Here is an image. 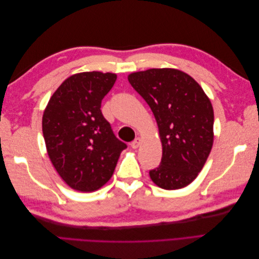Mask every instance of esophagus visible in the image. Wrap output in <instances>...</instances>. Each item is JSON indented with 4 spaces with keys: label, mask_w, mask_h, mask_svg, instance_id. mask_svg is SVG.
<instances>
[{
    "label": "esophagus",
    "mask_w": 259,
    "mask_h": 259,
    "mask_svg": "<svg viewBox=\"0 0 259 259\" xmlns=\"http://www.w3.org/2000/svg\"><path fill=\"white\" fill-rule=\"evenodd\" d=\"M140 144H142V139H140L139 137H137V138H135L134 140H133L131 146H132L133 149H137L140 146Z\"/></svg>",
    "instance_id": "1"
}]
</instances>
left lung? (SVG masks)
I'll list each match as a JSON object with an SVG mask.
<instances>
[{
    "label": "left lung",
    "instance_id": "8db88e82",
    "mask_svg": "<svg viewBox=\"0 0 259 259\" xmlns=\"http://www.w3.org/2000/svg\"><path fill=\"white\" fill-rule=\"evenodd\" d=\"M128 82L151 108L158 123L162 159L149 171L166 190L191 184L204 166L214 140V111L201 86L176 69L131 73Z\"/></svg>",
    "mask_w": 259,
    "mask_h": 259
}]
</instances>
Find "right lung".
I'll list each match as a JSON object with an SVG mask.
<instances>
[{
	"mask_svg": "<svg viewBox=\"0 0 259 259\" xmlns=\"http://www.w3.org/2000/svg\"><path fill=\"white\" fill-rule=\"evenodd\" d=\"M114 73L73 74L53 94L43 114L46 149L59 176L72 189L92 192L111 178L126 144L117 139L101 113V100Z\"/></svg>",
	"mask_w": 259,
	"mask_h": 259,
	"instance_id": "1",
	"label": "right lung"
}]
</instances>
